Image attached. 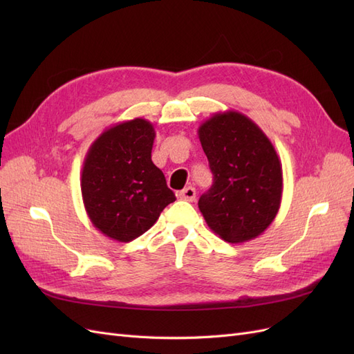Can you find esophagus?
<instances>
[{
    "label": "esophagus",
    "mask_w": 354,
    "mask_h": 354,
    "mask_svg": "<svg viewBox=\"0 0 354 354\" xmlns=\"http://www.w3.org/2000/svg\"><path fill=\"white\" fill-rule=\"evenodd\" d=\"M180 196L183 198L185 201H189V202H194L195 201V198H196V190H195V187H192V186H187V187H185L183 190L180 192Z\"/></svg>",
    "instance_id": "obj_1"
}]
</instances>
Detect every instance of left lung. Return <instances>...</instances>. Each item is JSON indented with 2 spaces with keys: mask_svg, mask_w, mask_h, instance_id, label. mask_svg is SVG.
<instances>
[{
  "mask_svg": "<svg viewBox=\"0 0 354 354\" xmlns=\"http://www.w3.org/2000/svg\"><path fill=\"white\" fill-rule=\"evenodd\" d=\"M198 136L214 174V185L198 202L208 227L229 243L255 239L282 201V164L274 146L236 111L214 113Z\"/></svg>",
  "mask_w": 354,
  "mask_h": 354,
  "instance_id": "8db88e82",
  "label": "left lung"
}]
</instances>
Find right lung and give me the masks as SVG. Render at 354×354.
<instances>
[{
	"instance_id": "add662e5",
	"label": "right lung",
	"mask_w": 354,
	"mask_h": 354,
	"mask_svg": "<svg viewBox=\"0 0 354 354\" xmlns=\"http://www.w3.org/2000/svg\"><path fill=\"white\" fill-rule=\"evenodd\" d=\"M153 125L134 118L104 130L90 146L81 171V194L93 226L118 242L151 229L176 201L152 162Z\"/></svg>"
}]
</instances>
